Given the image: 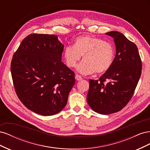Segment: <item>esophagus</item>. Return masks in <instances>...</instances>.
Here are the masks:
<instances>
[{
    "mask_svg": "<svg viewBox=\"0 0 150 150\" xmlns=\"http://www.w3.org/2000/svg\"><path fill=\"white\" fill-rule=\"evenodd\" d=\"M75 78H76V79L77 81H81V80L83 79L82 77H81L80 75H78V74H76V75L75 76Z\"/></svg>",
    "mask_w": 150,
    "mask_h": 150,
    "instance_id": "34e87169",
    "label": "esophagus"
}]
</instances>
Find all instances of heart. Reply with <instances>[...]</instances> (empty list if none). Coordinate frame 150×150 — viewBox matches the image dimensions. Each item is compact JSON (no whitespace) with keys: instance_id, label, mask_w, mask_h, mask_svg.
<instances>
[{"instance_id":"obj_1","label":"heart","mask_w":150,"mask_h":150,"mask_svg":"<svg viewBox=\"0 0 150 150\" xmlns=\"http://www.w3.org/2000/svg\"><path fill=\"white\" fill-rule=\"evenodd\" d=\"M83 56V61L77 67L81 74L96 72L101 74L111 66L115 57L112 44L103 39L91 35H82L74 39L73 46L65 47L63 58L69 67H74Z\"/></svg>"}]
</instances>
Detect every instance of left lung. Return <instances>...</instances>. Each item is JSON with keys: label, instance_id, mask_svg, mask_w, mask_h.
Instances as JSON below:
<instances>
[{"label": "left lung", "instance_id": "obj_1", "mask_svg": "<svg viewBox=\"0 0 150 150\" xmlns=\"http://www.w3.org/2000/svg\"><path fill=\"white\" fill-rule=\"evenodd\" d=\"M114 39L116 56L99 80H89L87 102L99 114L118 112L129 101L142 74V64L137 45L117 31L106 33ZM104 82H107L106 84Z\"/></svg>", "mask_w": 150, "mask_h": 150}]
</instances>
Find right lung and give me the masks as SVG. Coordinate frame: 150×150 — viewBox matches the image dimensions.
<instances>
[{
  "label": "right lung",
  "instance_id": "obj_1",
  "mask_svg": "<svg viewBox=\"0 0 150 150\" xmlns=\"http://www.w3.org/2000/svg\"><path fill=\"white\" fill-rule=\"evenodd\" d=\"M63 50L56 35L32 34L13 54L11 70L16 94L37 114L56 115L66 105L75 78L61 62Z\"/></svg>",
  "mask_w": 150,
  "mask_h": 150
}]
</instances>
